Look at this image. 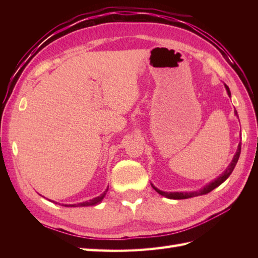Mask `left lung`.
Returning <instances> with one entry per match:
<instances>
[{
  "instance_id": "left-lung-1",
  "label": "left lung",
  "mask_w": 258,
  "mask_h": 258,
  "mask_svg": "<svg viewBox=\"0 0 258 258\" xmlns=\"http://www.w3.org/2000/svg\"><path fill=\"white\" fill-rule=\"evenodd\" d=\"M224 85H225V89L227 91L228 96L231 97V91H229L228 86L226 84H224ZM234 113H235V115H236V116H238L236 109H235ZM240 146H242V143L238 144L237 151H236V153H235V155L233 157L231 164H229V165L227 166V168L225 169V171H224L217 178H215L214 180H212V182L206 184L204 187H202L199 190H194V191H164V190H161V189H158L157 187H155V186L153 185V184H152V187L154 188L160 195L165 196L166 199H171V200H185V199H190V197H195V196H200V195H204V194L210 193V191H212L213 189H215L222 183L225 182V180L228 178L229 175L232 174L233 169L235 168V166H236L237 161H238V158H239Z\"/></svg>"
}]
</instances>
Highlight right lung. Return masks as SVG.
I'll use <instances>...</instances> for the list:
<instances>
[{
  "mask_svg": "<svg viewBox=\"0 0 258 258\" xmlns=\"http://www.w3.org/2000/svg\"><path fill=\"white\" fill-rule=\"evenodd\" d=\"M107 190H108V187H107L105 190H104V193H103V194H101L100 196L95 197V199H93V200L85 201V202H83V203H78V204H62V206H67V207H85V206H95V205H97V204H100V203L103 201V199H104V197H105V195H106V193H107ZM48 201H51V200H48ZM51 202L55 203L54 201H51ZM55 204H57V203H55Z\"/></svg>",
  "mask_w": 258,
  "mask_h": 258,
  "instance_id": "obj_1",
  "label": "right lung"
}]
</instances>
